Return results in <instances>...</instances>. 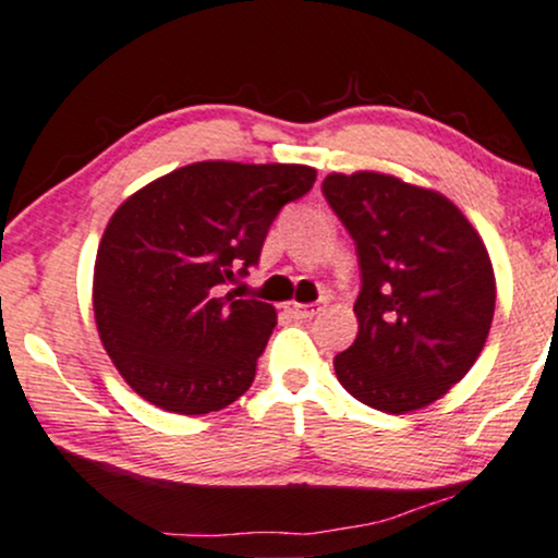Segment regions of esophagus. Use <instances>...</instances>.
Instances as JSON below:
<instances>
[{"instance_id": "esophagus-1", "label": "esophagus", "mask_w": 558, "mask_h": 558, "mask_svg": "<svg viewBox=\"0 0 558 558\" xmlns=\"http://www.w3.org/2000/svg\"><path fill=\"white\" fill-rule=\"evenodd\" d=\"M286 310H289V315L291 317H296V320H307V317H312L315 315L317 310V304H299V302H289L286 304Z\"/></svg>"}]
</instances>
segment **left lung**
Masks as SVG:
<instances>
[{"instance_id": "8db88e82", "label": "left lung", "mask_w": 558, "mask_h": 558, "mask_svg": "<svg viewBox=\"0 0 558 558\" xmlns=\"http://www.w3.org/2000/svg\"><path fill=\"white\" fill-rule=\"evenodd\" d=\"M323 195L357 246V339L333 368L354 400L410 413L448 395L485 347L495 272L480 232L428 187L381 171L328 174Z\"/></svg>"}]
</instances>
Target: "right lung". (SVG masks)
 <instances>
[{
    "label": "right lung",
    "mask_w": 558,
    "mask_h": 558,
    "mask_svg": "<svg viewBox=\"0 0 558 558\" xmlns=\"http://www.w3.org/2000/svg\"><path fill=\"white\" fill-rule=\"evenodd\" d=\"M315 177L304 163L198 161L113 211L92 304L108 357L143 400L204 415L251 387L278 315L272 304L217 289L259 262L272 219Z\"/></svg>",
    "instance_id": "obj_1"
}]
</instances>
